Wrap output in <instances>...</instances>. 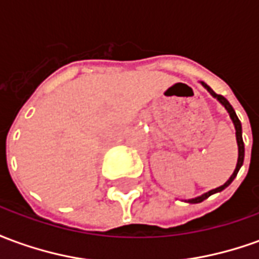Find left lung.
<instances>
[{"mask_svg": "<svg viewBox=\"0 0 259 259\" xmlns=\"http://www.w3.org/2000/svg\"><path fill=\"white\" fill-rule=\"evenodd\" d=\"M201 84L204 85L206 90L209 91L212 96L215 97L218 101L221 102L223 107L228 109L229 115H230V118H232V120H233L234 127H236V139H237V146H239V159H237V165H236V169H234L233 175L230 176V179H229L228 182L225 183V185L221 186V187H218V189H213V190L208 191V193L200 195V197H197V198H191V200L187 201V202H190V204H197V202H201V201H204V200H205V198H208L209 195L215 194V193H218V191H222L223 189H226V187H228V186L230 185L232 182H233L234 178L237 176V172H239L240 166L243 165V161H244V143H243V137H241V123H240V120H239V118H237V115H236V112H234L233 107H232V105L229 104V101H228V100H226V98H225V97L221 96V94H217V93L212 90L209 85H206L205 83H204V81H201Z\"/></svg>", "mask_w": 259, "mask_h": 259, "instance_id": "obj_1", "label": "left lung"}]
</instances>
